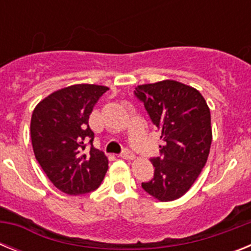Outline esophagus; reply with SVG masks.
<instances>
[{"label":"esophagus","mask_w":251,"mask_h":251,"mask_svg":"<svg viewBox=\"0 0 251 251\" xmlns=\"http://www.w3.org/2000/svg\"><path fill=\"white\" fill-rule=\"evenodd\" d=\"M121 157L123 159H128V161H130V159H134V154H133V152L130 150H128V148H126V150L122 152Z\"/></svg>","instance_id":"1"}]
</instances>
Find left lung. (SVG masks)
I'll return each mask as SVG.
<instances>
[{
	"mask_svg": "<svg viewBox=\"0 0 251 251\" xmlns=\"http://www.w3.org/2000/svg\"><path fill=\"white\" fill-rule=\"evenodd\" d=\"M134 95L161 130V157L152 158L154 176L142 182L159 201H174L191 188L207 161L212 141L211 114L199 90L176 80L138 85Z\"/></svg>",
	"mask_w": 251,
	"mask_h": 251,
	"instance_id": "8db88e82",
	"label": "left lung"
}]
</instances>
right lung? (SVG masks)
I'll return each mask as SVG.
<instances>
[{"instance_id": "1", "label": "right lung", "mask_w": 251, "mask_h": 251, "mask_svg": "<svg viewBox=\"0 0 251 251\" xmlns=\"http://www.w3.org/2000/svg\"><path fill=\"white\" fill-rule=\"evenodd\" d=\"M108 89L94 84L68 86L51 93L32 112L30 132L35 157L64 194L94 191L105 176L108 158L93 147L89 115ZM88 144L89 150L85 148Z\"/></svg>"}]
</instances>
